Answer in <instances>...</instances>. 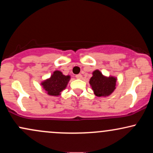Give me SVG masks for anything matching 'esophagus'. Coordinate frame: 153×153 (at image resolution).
I'll return each mask as SVG.
<instances>
[{"instance_id": "obj_1", "label": "esophagus", "mask_w": 153, "mask_h": 153, "mask_svg": "<svg viewBox=\"0 0 153 153\" xmlns=\"http://www.w3.org/2000/svg\"><path fill=\"white\" fill-rule=\"evenodd\" d=\"M75 78H76L77 79H80L82 78V75L81 74H78L75 75Z\"/></svg>"}]
</instances>
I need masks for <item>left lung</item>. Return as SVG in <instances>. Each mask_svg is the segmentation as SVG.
Returning a JSON list of instances; mask_svg holds the SVG:
<instances>
[{"instance_id": "left-lung-1", "label": "left lung", "mask_w": 153, "mask_h": 153, "mask_svg": "<svg viewBox=\"0 0 153 153\" xmlns=\"http://www.w3.org/2000/svg\"><path fill=\"white\" fill-rule=\"evenodd\" d=\"M89 82L96 96L99 97L108 96L113 93L116 88L117 78L103 76L101 72L96 70L93 73V76L91 78Z\"/></svg>"}]
</instances>
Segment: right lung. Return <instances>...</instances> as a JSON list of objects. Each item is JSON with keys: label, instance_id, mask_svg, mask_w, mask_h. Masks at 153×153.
I'll return each instance as SVG.
<instances>
[{"label": "right lung", "instance_id": "right-lung-1", "mask_svg": "<svg viewBox=\"0 0 153 153\" xmlns=\"http://www.w3.org/2000/svg\"><path fill=\"white\" fill-rule=\"evenodd\" d=\"M70 75H64L60 71H56L51 75L50 78L42 82L44 89L50 96H57L64 90L70 80Z\"/></svg>", "mask_w": 153, "mask_h": 153}]
</instances>
